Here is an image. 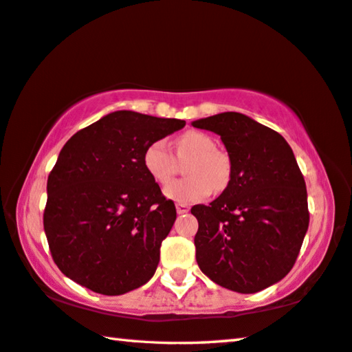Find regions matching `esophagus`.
<instances>
[{"label": "esophagus", "instance_id": "34e87169", "mask_svg": "<svg viewBox=\"0 0 352 352\" xmlns=\"http://www.w3.org/2000/svg\"><path fill=\"white\" fill-rule=\"evenodd\" d=\"M177 212L178 214H186L188 210H189V208H188V204H183V203H177Z\"/></svg>", "mask_w": 352, "mask_h": 352}]
</instances>
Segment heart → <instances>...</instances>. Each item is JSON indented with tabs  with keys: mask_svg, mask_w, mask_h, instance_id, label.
I'll use <instances>...</instances> for the list:
<instances>
[{
	"mask_svg": "<svg viewBox=\"0 0 352 352\" xmlns=\"http://www.w3.org/2000/svg\"><path fill=\"white\" fill-rule=\"evenodd\" d=\"M175 154L178 158L190 157L184 168L188 178L166 184L163 195L175 203H198L206 200L212 189L226 188L231 177V162L226 154L217 151L215 140L200 131H188L182 133L175 142ZM143 166L151 178L158 184L170 180L175 172V157L164 140H155L143 154Z\"/></svg>",
	"mask_w": 352,
	"mask_h": 352,
	"instance_id": "1",
	"label": "heart"
}]
</instances>
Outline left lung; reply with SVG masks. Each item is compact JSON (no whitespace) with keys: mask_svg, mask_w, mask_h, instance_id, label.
<instances>
[{"mask_svg":"<svg viewBox=\"0 0 352 352\" xmlns=\"http://www.w3.org/2000/svg\"><path fill=\"white\" fill-rule=\"evenodd\" d=\"M220 135L231 162L226 189L198 220L195 257L214 283L254 294L292 270L308 231V194L291 146L248 115L223 112L192 121Z\"/></svg>","mask_w":352,"mask_h":352,"instance_id":"1","label":"left lung"}]
</instances>
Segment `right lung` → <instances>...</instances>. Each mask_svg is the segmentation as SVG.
Masks as SVG:
<instances>
[{
  "label": "right lung",
  "instance_id": "add662e5",
  "mask_svg": "<svg viewBox=\"0 0 352 352\" xmlns=\"http://www.w3.org/2000/svg\"><path fill=\"white\" fill-rule=\"evenodd\" d=\"M184 124L117 111L63 146L47 178L43 223L66 277L103 296H121L152 278L177 210L146 172L143 154Z\"/></svg>",
  "mask_w": 352,
  "mask_h": 352
}]
</instances>
